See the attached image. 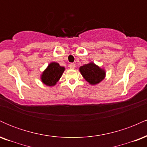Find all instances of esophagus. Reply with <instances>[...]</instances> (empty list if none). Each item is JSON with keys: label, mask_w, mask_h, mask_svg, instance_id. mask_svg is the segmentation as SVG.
Returning a JSON list of instances; mask_svg holds the SVG:
<instances>
[{"label": "esophagus", "mask_w": 147, "mask_h": 147, "mask_svg": "<svg viewBox=\"0 0 147 147\" xmlns=\"http://www.w3.org/2000/svg\"><path fill=\"white\" fill-rule=\"evenodd\" d=\"M69 67H70V69H75L76 65H75V63H70V64H69Z\"/></svg>", "instance_id": "34e87169"}]
</instances>
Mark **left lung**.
<instances>
[{
  "label": "left lung",
  "mask_w": 147,
  "mask_h": 147,
  "mask_svg": "<svg viewBox=\"0 0 147 147\" xmlns=\"http://www.w3.org/2000/svg\"><path fill=\"white\" fill-rule=\"evenodd\" d=\"M79 72L84 79L92 86L97 85L102 82L106 75V70L104 68L92 61L79 67Z\"/></svg>",
  "instance_id": "obj_1"
}]
</instances>
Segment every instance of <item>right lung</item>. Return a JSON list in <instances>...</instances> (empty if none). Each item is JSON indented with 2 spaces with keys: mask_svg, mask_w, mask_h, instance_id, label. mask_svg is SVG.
<instances>
[{
  "mask_svg": "<svg viewBox=\"0 0 147 147\" xmlns=\"http://www.w3.org/2000/svg\"><path fill=\"white\" fill-rule=\"evenodd\" d=\"M65 68L57 62H51L41 73V81L48 86H54L59 81L63 75Z\"/></svg>",
  "mask_w": 147,
  "mask_h": 147,
  "instance_id": "right-lung-1",
  "label": "right lung"
}]
</instances>
